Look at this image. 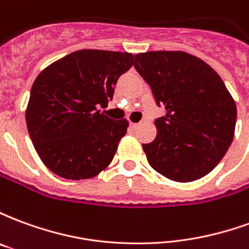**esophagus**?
<instances>
[{
    "label": "esophagus",
    "mask_w": 249,
    "mask_h": 249,
    "mask_svg": "<svg viewBox=\"0 0 249 249\" xmlns=\"http://www.w3.org/2000/svg\"><path fill=\"white\" fill-rule=\"evenodd\" d=\"M137 126H139V124H137V123H130V128H132V129H136Z\"/></svg>",
    "instance_id": "1"
}]
</instances>
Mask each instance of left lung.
<instances>
[{
	"mask_svg": "<svg viewBox=\"0 0 249 249\" xmlns=\"http://www.w3.org/2000/svg\"><path fill=\"white\" fill-rule=\"evenodd\" d=\"M135 68L157 105V135L142 144L148 162L164 178L189 183L204 178L228 151L236 125L235 100L211 66L185 52L135 54Z\"/></svg>",
	"mask_w": 249,
	"mask_h": 249,
	"instance_id": "1",
	"label": "left lung"
}]
</instances>
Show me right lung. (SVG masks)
Instances as JSON below:
<instances>
[{"label":"right lung","instance_id":"1","mask_svg":"<svg viewBox=\"0 0 249 249\" xmlns=\"http://www.w3.org/2000/svg\"><path fill=\"white\" fill-rule=\"evenodd\" d=\"M132 53L82 49L37 76L26 108V126L41 161L60 178L97 176L112 162L126 133V119H109L114 85L129 71Z\"/></svg>","mask_w":249,"mask_h":249}]
</instances>
